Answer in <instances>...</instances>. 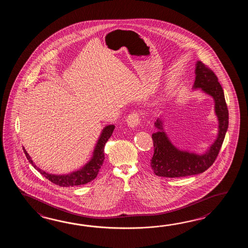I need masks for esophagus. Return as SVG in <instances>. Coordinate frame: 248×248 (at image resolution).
<instances>
[{"label":"esophagus","mask_w":248,"mask_h":248,"mask_svg":"<svg viewBox=\"0 0 248 248\" xmlns=\"http://www.w3.org/2000/svg\"><path fill=\"white\" fill-rule=\"evenodd\" d=\"M126 123L127 126L131 128L137 127L139 123H140V115L137 111H133L128 114V116L126 118Z\"/></svg>","instance_id":"obj_1"}]
</instances>
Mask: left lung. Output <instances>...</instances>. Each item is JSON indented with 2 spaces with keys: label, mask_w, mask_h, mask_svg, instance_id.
Returning a JSON list of instances; mask_svg holds the SVG:
<instances>
[{
  "label": "left lung",
  "mask_w": 248,
  "mask_h": 248,
  "mask_svg": "<svg viewBox=\"0 0 248 248\" xmlns=\"http://www.w3.org/2000/svg\"><path fill=\"white\" fill-rule=\"evenodd\" d=\"M195 74L193 89H201L215 99V110L219 121L218 137L204 154L180 151L169 141L163 130V122L158 119L155 122L158 132L152 136L154 153L151 160V167L158 176L175 178L203 173L214 164L221 150L229 125V111L223 90L215 73L201 61L197 62Z\"/></svg>",
  "instance_id": "left-lung-1"
}]
</instances>
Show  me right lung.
Here are the masks:
<instances>
[{
    "instance_id": "right-lung-1",
    "label": "right lung",
    "mask_w": 248,
    "mask_h": 248,
    "mask_svg": "<svg viewBox=\"0 0 248 248\" xmlns=\"http://www.w3.org/2000/svg\"><path fill=\"white\" fill-rule=\"evenodd\" d=\"M114 129L113 125L106 126L101 134L100 137L95 145L93 157L90 159L84 167L78 171L73 172L71 174H63V175H57V174H47L46 172L42 171V169H38L37 167L33 164L32 159L30 158L29 154L24 149V153L27 156L29 162L32 164L33 168L37 169L41 174L45 176L47 180H49L51 183L55 185H59L61 187H69V186H77V185H86L95 179L96 175L99 172L102 165L104 163L105 159V153L104 149L106 142L112 135V132Z\"/></svg>"
}]
</instances>
